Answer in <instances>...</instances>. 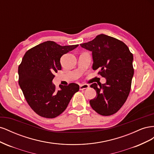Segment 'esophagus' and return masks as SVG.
<instances>
[{
    "label": "esophagus",
    "instance_id": "obj_1",
    "mask_svg": "<svg viewBox=\"0 0 154 154\" xmlns=\"http://www.w3.org/2000/svg\"><path fill=\"white\" fill-rule=\"evenodd\" d=\"M89 87V85H87V84H83V85H80V91H83L84 89H86V88H88Z\"/></svg>",
    "mask_w": 154,
    "mask_h": 154
}]
</instances>
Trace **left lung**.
I'll return each instance as SVG.
<instances>
[{"instance_id": "left-lung-1", "label": "left lung", "mask_w": 154, "mask_h": 154, "mask_svg": "<svg viewBox=\"0 0 154 154\" xmlns=\"http://www.w3.org/2000/svg\"><path fill=\"white\" fill-rule=\"evenodd\" d=\"M81 47L92 52V69L106 78L104 84L91 87L96 91V96L90 105L102 116L115 114L125 103L129 95L134 75L133 54L127 45L114 37L101 34Z\"/></svg>"}]
</instances>
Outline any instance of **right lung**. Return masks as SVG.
I'll use <instances>...</instances> for the list:
<instances>
[{
  "instance_id": "1",
  "label": "right lung",
  "mask_w": 154,
  "mask_h": 154,
  "mask_svg": "<svg viewBox=\"0 0 154 154\" xmlns=\"http://www.w3.org/2000/svg\"><path fill=\"white\" fill-rule=\"evenodd\" d=\"M78 46H62L47 41L28 50L18 66V83L27 103L35 112L46 118H54L66 109L79 85L71 83L56 88L54 74L61 70L60 58Z\"/></svg>"
}]
</instances>
